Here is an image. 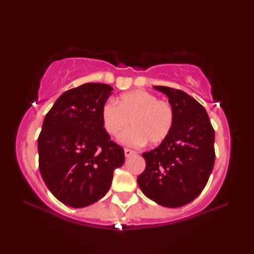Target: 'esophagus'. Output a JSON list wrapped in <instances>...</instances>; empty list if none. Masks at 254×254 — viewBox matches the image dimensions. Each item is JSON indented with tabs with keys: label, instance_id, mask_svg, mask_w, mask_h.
<instances>
[{
	"label": "esophagus",
	"instance_id": "esophagus-1",
	"mask_svg": "<svg viewBox=\"0 0 254 254\" xmlns=\"http://www.w3.org/2000/svg\"><path fill=\"white\" fill-rule=\"evenodd\" d=\"M135 152L133 151V150H131V149H127V148H126L124 149V154H126V157L127 158V157H131L132 154H134Z\"/></svg>",
	"mask_w": 254,
	"mask_h": 254
}]
</instances>
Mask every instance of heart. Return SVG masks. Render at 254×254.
<instances>
[{
	"mask_svg": "<svg viewBox=\"0 0 254 254\" xmlns=\"http://www.w3.org/2000/svg\"><path fill=\"white\" fill-rule=\"evenodd\" d=\"M118 105L107 102L102 109V122L110 135L117 136L130 127L120 141L124 144L154 145L167 139L174 127L175 110L168 101L152 93L135 89L122 94Z\"/></svg>",
	"mask_w": 254,
	"mask_h": 254,
	"instance_id": "obj_1",
	"label": "heart"
}]
</instances>
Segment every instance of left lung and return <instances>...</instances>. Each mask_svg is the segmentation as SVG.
<instances>
[{"label":"left lung","instance_id":"obj_1","mask_svg":"<svg viewBox=\"0 0 254 254\" xmlns=\"http://www.w3.org/2000/svg\"><path fill=\"white\" fill-rule=\"evenodd\" d=\"M153 88L168 96L175 123L159 147L142 153L145 169L137 185L148 198L176 208L194 200L207 184L215 162V132L207 112L195 98L166 86Z\"/></svg>","mask_w":254,"mask_h":254}]
</instances>
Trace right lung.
<instances>
[{
    "label": "right lung",
    "instance_id": "obj_1",
    "mask_svg": "<svg viewBox=\"0 0 254 254\" xmlns=\"http://www.w3.org/2000/svg\"><path fill=\"white\" fill-rule=\"evenodd\" d=\"M110 85L87 83L59 96L38 137L39 169L46 186L67 206L95 203L111 187L113 173L124 163V150L102 122Z\"/></svg>",
    "mask_w": 254,
    "mask_h": 254
}]
</instances>
